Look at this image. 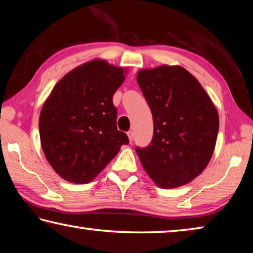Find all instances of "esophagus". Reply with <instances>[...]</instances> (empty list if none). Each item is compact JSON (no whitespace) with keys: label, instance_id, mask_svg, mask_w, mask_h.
Wrapping results in <instances>:
<instances>
[{"label":"esophagus","instance_id":"obj_1","mask_svg":"<svg viewBox=\"0 0 253 253\" xmlns=\"http://www.w3.org/2000/svg\"><path fill=\"white\" fill-rule=\"evenodd\" d=\"M127 136H128V139H129V142L132 143V139H134V132H132L131 130H129L127 132Z\"/></svg>","mask_w":253,"mask_h":253}]
</instances>
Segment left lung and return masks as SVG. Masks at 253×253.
Returning a JSON list of instances; mask_svg holds the SVG:
<instances>
[{"label": "left lung", "mask_w": 253, "mask_h": 253, "mask_svg": "<svg viewBox=\"0 0 253 253\" xmlns=\"http://www.w3.org/2000/svg\"><path fill=\"white\" fill-rule=\"evenodd\" d=\"M137 84L154 123L151 144L136 147L137 155L157 186L185 185L213 155L219 131L215 106L198 79L179 66L139 70Z\"/></svg>", "instance_id": "obj_1"}]
</instances>
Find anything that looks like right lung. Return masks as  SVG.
<instances>
[{
	"instance_id": "obj_1",
	"label": "right lung",
	"mask_w": 253,
	"mask_h": 253,
	"mask_svg": "<svg viewBox=\"0 0 253 253\" xmlns=\"http://www.w3.org/2000/svg\"><path fill=\"white\" fill-rule=\"evenodd\" d=\"M122 67L105 60L84 63L54 85L42 106L41 147L55 173L68 182H91L128 137L117 129L113 96L125 80Z\"/></svg>"
}]
</instances>
